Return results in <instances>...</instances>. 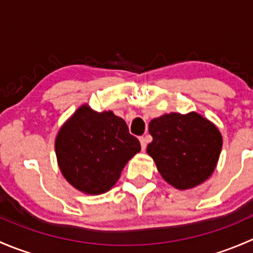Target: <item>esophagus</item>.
<instances>
[{"label": "esophagus", "mask_w": 253, "mask_h": 253, "mask_svg": "<svg viewBox=\"0 0 253 253\" xmlns=\"http://www.w3.org/2000/svg\"><path fill=\"white\" fill-rule=\"evenodd\" d=\"M139 142H141V147H142V150H144L145 148H147V143H148V139H147V137H141V138H139Z\"/></svg>", "instance_id": "esophagus-1"}]
</instances>
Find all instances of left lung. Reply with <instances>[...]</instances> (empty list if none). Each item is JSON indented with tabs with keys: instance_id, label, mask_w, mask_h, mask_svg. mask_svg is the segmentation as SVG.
<instances>
[{
	"instance_id": "obj_1",
	"label": "left lung",
	"mask_w": 253,
	"mask_h": 253,
	"mask_svg": "<svg viewBox=\"0 0 253 253\" xmlns=\"http://www.w3.org/2000/svg\"><path fill=\"white\" fill-rule=\"evenodd\" d=\"M153 141L147 153L158 171L177 190H190L211 177L219 160L223 137L218 127L192 111L170 114L149 122Z\"/></svg>"
}]
</instances>
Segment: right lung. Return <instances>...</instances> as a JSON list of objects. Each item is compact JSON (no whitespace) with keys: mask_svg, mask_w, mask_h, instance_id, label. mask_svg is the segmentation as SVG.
I'll use <instances>...</instances> for the list:
<instances>
[{"mask_svg":"<svg viewBox=\"0 0 253 253\" xmlns=\"http://www.w3.org/2000/svg\"><path fill=\"white\" fill-rule=\"evenodd\" d=\"M141 150L124 119L112 111L98 112L83 104L61 126L55 139L63 177L86 195L114 187L125 165Z\"/></svg>","mask_w":253,"mask_h":253,"instance_id":"add662e5","label":"right lung"}]
</instances>
